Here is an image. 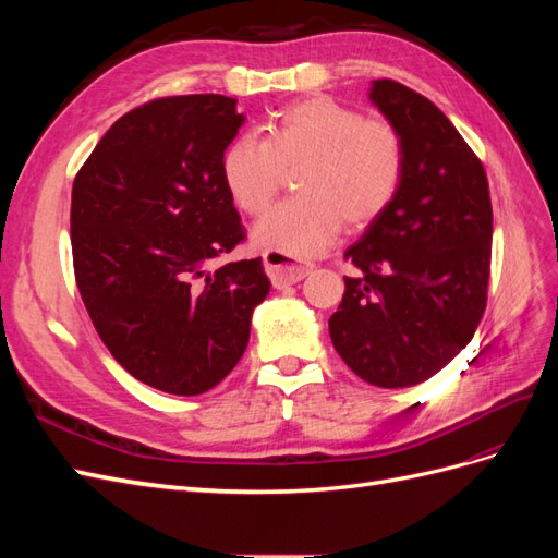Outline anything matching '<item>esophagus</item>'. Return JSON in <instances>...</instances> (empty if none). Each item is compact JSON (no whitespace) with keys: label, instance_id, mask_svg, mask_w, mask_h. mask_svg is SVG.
Wrapping results in <instances>:
<instances>
[{"label":"esophagus","instance_id":"esophagus-1","mask_svg":"<svg viewBox=\"0 0 558 558\" xmlns=\"http://www.w3.org/2000/svg\"><path fill=\"white\" fill-rule=\"evenodd\" d=\"M263 263H265L267 277L272 279V283L277 286V289H283V286L298 283V281H302L312 272L310 265L293 263L289 256H283V253H277V251H265L263 253Z\"/></svg>","mask_w":558,"mask_h":558}]
</instances>
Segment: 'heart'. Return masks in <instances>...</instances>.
<instances>
[{
	"label": "heart",
	"instance_id": "obj_1",
	"mask_svg": "<svg viewBox=\"0 0 558 558\" xmlns=\"http://www.w3.org/2000/svg\"><path fill=\"white\" fill-rule=\"evenodd\" d=\"M265 137L234 140L221 158V179L242 211L258 216L275 199L283 170L300 195L253 226L251 240L291 260L324 251L344 221L363 228L396 199L404 174L400 132L330 97H307L265 123Z\"/></svg>",
	"mask_w": 558,
	"mask_h": 558
}]
</instances>
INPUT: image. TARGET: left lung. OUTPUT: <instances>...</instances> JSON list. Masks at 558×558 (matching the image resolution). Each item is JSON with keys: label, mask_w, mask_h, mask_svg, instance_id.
Segmentation results:
<instances>
[{"label": "left lung", "mask_w": 558, "mask_h": 558, "mask_svg": "<svg viewBox=\"0 0 558 558\" xmlns=\"http://www.w3.org/2000/svg\"><path fill=\"white\" fill-rule=\"evenodd\" d=\"M369 102L402 137L396 199L344 251L359 277L330 316V340L367 384L430 379L472 340L486 307L494 214L484 167L430 99L373 81Z\"/></svg>", "instance_id": "obj_1"}]
</instances>
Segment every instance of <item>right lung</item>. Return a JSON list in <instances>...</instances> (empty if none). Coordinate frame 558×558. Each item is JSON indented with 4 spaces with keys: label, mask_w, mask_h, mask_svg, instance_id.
Instances as JSON below:
<instances>
[{
    "label": "right lung",
    "mask_w": 558,
    "mask_h": 558,
    "mask_svg": "<svg viewBox=\"0 0 558 558\" xmlns=\"http://www.w3.org/2000/svg\"><path fill=\"white\" fill-rule=\"evenodd\" d=\"M244 121L226 95L156 99L118 118L74 179L83 305L111 356L172 396L230 375L269 293L260 258L211 267L244 240L221 179Z\"/></svg>",
    "instance_id": "1"
}]
</instances>
